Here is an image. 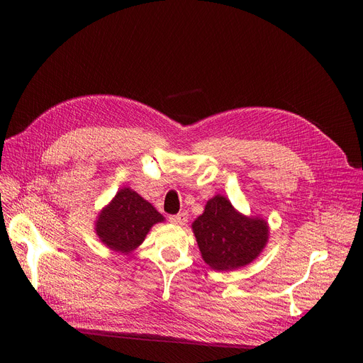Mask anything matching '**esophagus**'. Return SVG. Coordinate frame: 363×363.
Segmentation results:
<instances>
[{
    "mask_svg": "<svg viewBox=\"0 0 363 363\" xmlns=\"http://www.w3.org/2000/svg\"><path fill=\"white\" fill-rule=\"evenodd\" d=\"M169 221L175 225H184L186 223H188V213H177V215H171L169 216Z\"/></svg>",
    "mask_w": 363,
    "mask_h": 363,
    "instance_id": "34e87169",
    "label": "esophagus"
}]
</instances>
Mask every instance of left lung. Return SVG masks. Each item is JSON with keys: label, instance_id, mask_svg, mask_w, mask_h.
Returning <instances> with one entry per match:
<instances>
[{"label": "left lung", "instance_id": "left-lung-1", "mask_svg": "<svg viewBox=\"0 0 363 363\" xmlns=\"http://www.w3.org/2000/svg\"><path fill=\"white\" fill-rule=\"evenodd\" d=\"M192 230L203 260L216 271L248 265L265 248L269 236L265 219L239 213L223 195L207 201Z\"/></svg>", "mask_w": 363, "mask_h": 363}]
</instances>
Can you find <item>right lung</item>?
I'll return each instance as SVG.
<instances>
[{
    "label": "right lung",
    "instance_id": "add662e5",
    "mask_svg": "<svg viewBox=\"0 0 363 363\" xmlns=\"http://www.w3.org/2000/svg\"><path fill=\"white\" fill-rule=\"evenodd\" d=\"M163 219L138 192L123 188L98 215L95 232L104 245L128 255L144 242L150 228Z\"/></svg>",
    "mask_w": 363,
    "mask_h": 363
}]
</instances>
